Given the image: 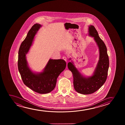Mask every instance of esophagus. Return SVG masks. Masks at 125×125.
<instances>
[{
	"instance_id": "1",
	"label": "esophagus",
	"mask_w": 125,
	"mask_h": 125,
	"mask_svg": "<svg viewBox=\"0 0 125 125\" xmlns=\"http://www.w3.org/2000/svg\"><path fill=\"white\" fill-rule=\"evenodd\" d=\"M62 58H63V60H64L65 61H67V57L65 56H63V57H62Z\"/></svg>"
}]
</instances>
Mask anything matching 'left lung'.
I'll list each match as a JSON object with an SVG mask.
<instances>
[{
	"label": "left lung",
	"mask_w": 125,
	"mask_h": 125,
	"mask_svg": "<svg viewBox=\"0 0 125 125\" xmlns=\"http://www.w3.org/2000/svg\"><path fill=\"white\" fill-rule=\"evenodd\" d=\"M89 31L90 35L94 37L99 48V60L94 74L87 78L81 75L72 63L69 62L67 64L68 68L73 73L74 89L77 92L83 94H93L103 85L107 78L109 65L107 48L104 42L99 37L94 26H89Z\"/></svg>",
	"instance_id": "obj_1"
}]
</instances>
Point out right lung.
Wrapping results in <instances>:
<instances>
[{
    "mask_svg": "<svg viewBox=\"0 0 125 125\" xmlns=\"http://www.w3.org/2000/svg\"><path fill=\"white\" fill-rule=\"evenodd\" d=\"M41 25L36 23L31 27L26 38L21 44L18 59V68L24 84L36 92L44 94L55 88L57 79L65 69L66 63L63 59H50L41 73H33L29 69L26 60V54L31 46L35 34Z\"/></svg>",
    "mask_w": 125,
    "mask_h": 125,
    "instance_id": "obj_1",
    "label": "right lung"
}]
</instances>
